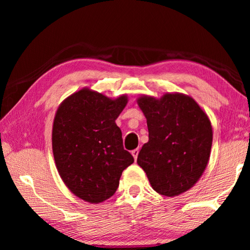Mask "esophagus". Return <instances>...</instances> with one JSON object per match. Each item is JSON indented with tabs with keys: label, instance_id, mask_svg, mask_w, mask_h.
I'll return each mask as SVG.
<instances>
[{
	"label": "esophagus",
	"instance_id": "34e87169",
	"mask_svg": "<svg viewBox=\"0 0 250 250\" xmlns=\"http://www.w3.org/2000/svg\"><path fill=\"white\" fill-rule=\"evenodd\" d=\"M131 153H132L134 160H137V159H138V154H139V149H135V150H133L132 152H131Z\"/></svg>",
	"mask_w": 250,
	"mask_h": 250
}]
</instances>
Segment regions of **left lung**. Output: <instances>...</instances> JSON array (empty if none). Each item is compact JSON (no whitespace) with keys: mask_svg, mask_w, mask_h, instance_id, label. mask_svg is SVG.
Wrapping results in <instances>:
<instances>
[{"mask_svg":"<svg viewBox=\"0 0 250 250\" xmlns=\"http://www.w3.org/2000/svg\"><path fill=\"white\" fill-rule=\"evenodd\" d=\"M149 141L137 162L161 195L173 197L188 191L208 163L213 129L209 118L192 97L179 92L161 98L140 96Z\"/></svg>","mask_w":250,"mask_h":250,"instance_id":"1","label":"left lung"}]
</instances>
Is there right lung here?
Listing matches in <instances>:
<instances>
[{
  "label": "right lung",
  "mask_w": 250,
  "mask_h": 250,
  "mask_svg": "<svg viewBox=\"0 0 250 250\" xmlns=\"http://www.w3.org/2000/svg\"><path fill=\"white\" fill-rule=\"evenodd\" d=\"M128 97L116 99L83 88L59 104L52 145L57 171L69 191L91 204L116 193L122 172L133 156L122 146L116 119Z\"/></svg>",
  "instance_id": "1"
}]
</instances>
